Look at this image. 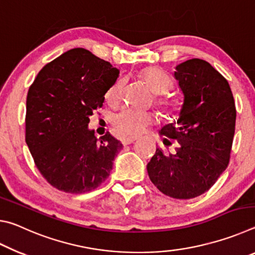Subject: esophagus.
<instances>
[{
    "instance_id": "1",
    "label": "esophagus",
    "mask_w": 255,
    "mask_h": 255,
    "mask_svg": "<svg viewBox=\"0 0 255 255\" xmlns=\"http://www.w3.org/2000/svg\"><path fill=\"white\" fill-rule=\"evenodd\" d=\"M137 139V137H127V138H123L122 139V143L124 146H127V145H130L131 143H133Z\"/></svg>"
}]
</instances>
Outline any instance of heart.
<instances>
[{
  "label": "heart",
  "instance_id": "heart-1",
  "mask_svg": "<svg viewBox=\"0 0 255 255\" xmlns=\"http://www.w3.org/2000/svg\"><path fill=\"white\" fill-rule=\"evenodd\" d=\"M140 77L148 84L155 93V101L164 114L174 116L178 114L181 103L178 99L167 96L165 92L171 89L172 82L169 75L158 67H147L140 72ZM125 80L119 79L112 84L106 93V99L110 103H117L123 96ZM155 122L153 114L133 109H124L111 119L115 132L123 138L139 135Z\"/></svg>",
  "mask_w": 255,
  "mask_h": 255
}]
</instances>
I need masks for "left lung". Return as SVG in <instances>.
I'll return each instance as SVG.
<instances>
[{
  "label": "left lung",
  "mask_w": 255,
  "mask_h": 255,
  "mask_svg": "<svg viewBox=\"0 0 255 255\" xmlns=\"http://www.w3.org/2000/svg\"><path fill=\"white\" fill-rule=\"evenodd\" d=\"M183 93L179 119L159 135L178 141L173 154L156 148L147 164L159 191L175 199H191L213 187L230 162L236 109L227 80L208 62L192 58L175 67Z\"/></svg>",
  "instance_id": "8db88e82"
}]
</instances>
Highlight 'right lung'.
<instances>
[{"label":"right lung","mask_w":255,"mask_h":255,"mask_svg":"<svg viewBox=\"0 0 255 255\" xmlns=\"http://www.w3.org/2000/svg\"><path fill=\"white\" fill-rule=\"evenodd\" d=\"M119 71L84 48L51 60L29 88L25 143L47 182L60 191L84 193L106 181L123 144L108 131L88 128Z\"/></svg>","instance_id":"right-lung-1"}]
</instances>
